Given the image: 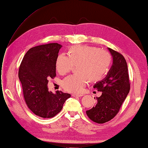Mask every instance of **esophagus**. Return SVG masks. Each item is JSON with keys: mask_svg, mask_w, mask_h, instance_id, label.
I'll use <instances>...</instances> for the list:
<instances>
[{"mask_svg": "<svg viewBox=\"0 0 148 148\" xmlns=\"http://www.w3.org/2000/svg\"><path fill=\"white\" fill-rule=\"evenodd\" d=\"M84 95L83 94H72L73 96H77V97H80V96H82Z\"/></svg>", "mask_w": 148, "mask_h": 148, "instance_id": "esophagus-1", "label": "esophagus"}]
</instances>
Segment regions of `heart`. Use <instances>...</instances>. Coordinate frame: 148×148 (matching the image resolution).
Wrapping results in <instances>:
<instances>
[{
  "label": "heart",
  "mask_w": 148,
  "mask_h": 148,
  "mask_svg": "<svg viewBox=\"0 0 148 148\" xmlns=\"http://www.w3.org/2000/svg\"><path fill=\"white\" fill-rule=\"evenodd\" d=\"M111 63V56L108 52L88 46H75L69 50V56L60 53L56 60L58 73L64 75L77 64L79 73L71 75L62 82L65 90L80 92L86 85L88 79L97 81L104 76Z\"/></svg>",
  "instance_id": "heart-1"
}]
</instances>
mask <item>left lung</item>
Listing matches in <instances>:
<instances>
[{
  "label": "left lung",
  "mask_w": 148,
  "mask_h": 148,
  "mask_svg": "<svg viewBox=\"0 0 148 148\" xmlns=\"http://www.w3.org/2000/svg\"><path fill=\"white\" fill-rule=\"evenodd\" d=\"M108 49L113 58L112 67L106 77L94 85L93 88L102 91V95L96 97L95 106L86 112L90 119L99 124L110 121L116 115L130 91L126 61L120 53Z\"/></svg>",
  "instance_id": "left-lung-1"
}]
</instances>
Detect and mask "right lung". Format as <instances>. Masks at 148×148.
<instances>
[{"instance_id":"obj_1","label":"right lung","mask_w":148,"mask_h":148,"mask_svg":"<svg viewBox=\"0 0 148 148\" xmlns=\"http://www.w3.org/2000/svg\"><path fill=\"white\" fill-rule=\"evenodd\" d=\"M62 46L50 43L30 49L22 60L18 76L26 104L36 115L52 118L62 110L71 95L48 91L49 78L56 76V60Z\"/></svg>"}]
</instances>
